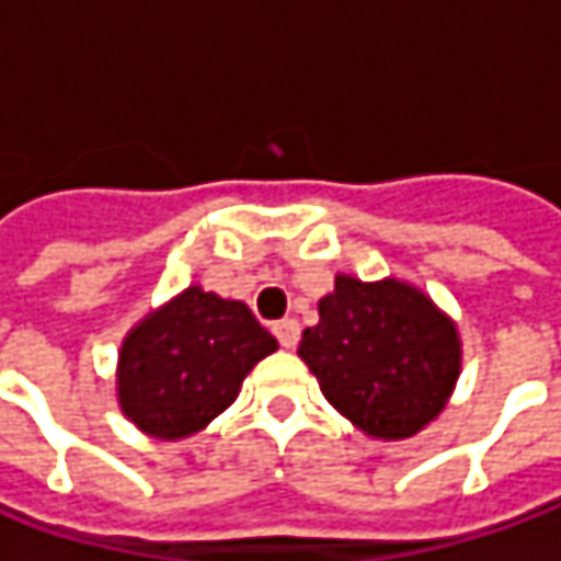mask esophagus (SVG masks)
I'll use <instances>...</instances> for the list:
<instances>
[{"instance_id": "esophagus-1", "label": "esophagus", "mask_w": 561, "mask_h": 561, "mask_svg": "<svg viewBox=\"0 0 561 561\" xmlns=\"http://www.w3.org/2000/svg\"><path fill=\"white\" fill-rule=\"evenodd\" d=\"M274 336H277V343H280L284 350H293V346L299 343V321H296V318H280V321L274 324Z\"/></svg>"}]
</instances>
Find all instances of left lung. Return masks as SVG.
Wrapping results in <instances>:
<instances>
[{
	"instance_id": "left-lung-1",
	"label": "left lung",
	"mask_w": 561,
	"mask_h": 561,
	"mask_svg": "<svg viewBox=\"0 0 561 561\" xmlns=\"http://www.w3.org/2000/svg\"><path fill=\"white\" fill-rule=\"evenodd\" d=\"M299 358L343 419L377 440L415 437L437 419L462 368L459 331L412 284L336 274L302 331Z\"/></svg>"
}]
</instances>
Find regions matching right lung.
Masks as SVG:
<instances>
[{"mask_svg": "<svg viewBox=\"0 0 561 561\" xmlns=\"http://www.w3.org/2000/svg\"><path fill=\"white\" fill-rule=\"evenodd\" d=\"M274 350L277 340L247 302L186 287L124 336L121 412L149 437H190L225 412L255 362Z\"/></svg>", "mask_w": 561, "mask_h": 561, "instance_id": "obj_1", "label": "right lung"}]
</instances>
